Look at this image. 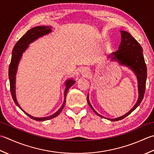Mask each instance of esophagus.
I'll return each instance as SVG.
<instances>
[{"label": "esophagus", "instance_id": "34e87169", "mask_svg": "<svg viewBox=\"0 0 154 154\" xmlns=\"http://www.w3.org/2000/svg\"><path fill=\"white\" fill-rule=\"evenodd\" d=\"M89 73H90V70L88 68L84 67V68H82V75L84 77H86L88 76Z\"/></svg>", "mask_w": 154, "mask_h": 154}]
</instances>
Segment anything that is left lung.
<instances>
[{"label":"left lung","mask_w":154,"mask_h":154,"mask_svg":"<svg viewBox=\"0 0 154 154\" xmlns=\"http://www.w3.org/2000/svg\"><path fill=\"white\" fill-rule=\"evenodd\" d=\"M121 42L116 52L109 54L107 57L111 58V61H116L121 66H126L132 70L137 78V90H138V98L136 104L126 114L116 118H107L99 114L92 107L89 101V94L87 96L88 104L92 110L100 117L108 119L110 121H118L128 116L136 109L142 102L146 90V83L147 79V67L143 55V49L137 40L131 34L124 30H120Z\"/></svg>","instance_id":"1"}]
</instances>
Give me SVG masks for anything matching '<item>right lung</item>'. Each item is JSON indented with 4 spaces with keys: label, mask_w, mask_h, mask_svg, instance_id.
Listing matches in <instances>:
<instances>
[{
    "label": "right lung",
    "mask_w": 154,
    "mask_h": 154,
    "mask_svg": "<svg viewBox=\"0 0 154 154\" xmlns=\"http://www.w3.org/2000/svg\"><path fill=\"white\" fill-rule=\"evenodd\" d=\"M52 32L51 26H38L32 28V29L28 30L26 33L18 40L14 46L13 50L12 52V58L10 66L8 68V78L10 80V87H11V92L12 98L14 103H16L18 108H19L22 111L24 112L28 116H29L32 120L36 121H46L50 119L54 118L57 116L61 112L63 109L64 106H65L66 103V98L67 92L68 89L73 85L75 83V81L73 78H70V79L66 80L65 82V90H64V99L63 103L60 108L58 109L57 112L54 113L52 115L49 116L42 117V118H36L28 114L25 111H24L18 103L17 96H16V76H17V72L18 70V66L19 64L20 59L23 56V53L26 51L27 48L29 47V45L36 40L39 38H41L43 36L48 34Z\"/></svg>",
    "instance_id": "add662e5"
}]
</instances>
